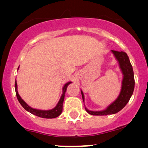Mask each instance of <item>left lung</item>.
Returning <instances> with one entry per match:
<instances>
[{
	"instance_id": "8db88e82",
	"label": "left lung",
	"mask_w": 148,
	"mask_h": 148,
	"mask_svg": "<svg viewBox=\"0 0 148 148\" xmlns=\"http://www.w3.org/2000/svg\"><path fill=\"white\" fill-rule=\"evenodd\" d=\"M115 57L118 60L119 65L123 73L122 82V89L118 98L112 102L106 110L102 111H91L86 108V110L92 115H107L115 114L125 106L132 96L135 87V79L133 75V67L126 52L123 51L112 50ZM83 100L84 101V96L81 91Z\"/></svg>"
}]
</instances>
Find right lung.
<instances>
[{
    "instance_id": "add662e5",
    "label": "right lung",
    "mask_w": 148,
    "mask_h": 148,
    "mask_svg": "<svg viewBox=\"0 0 148 148\" xmlns=\"http://www.w3.org/2000/svg\"><path fill=\"white\" fill-rule=\"evenodd\" d=\"M19 69V67H18ZM71 82H68L67 84H66L63 87V89H62V94L61 97H60V99L59 102L56 105L55 108L52 109V110H37V109L32 108L31 107L28 106V105L26 104V103L24 102V101L22 100L21 97L19 96V94H18L17 92V82L15 80V92H16V96H17V98L18 99V101H19L20 104L26 110L32 114H33L36 116L42 117V118H45V119H53L56 118L59 116V115L61 114L62 111V103H63L64 98V94H65L66 88H67L68 85L70 84Z\"/></svg>"
}]
</instances>
